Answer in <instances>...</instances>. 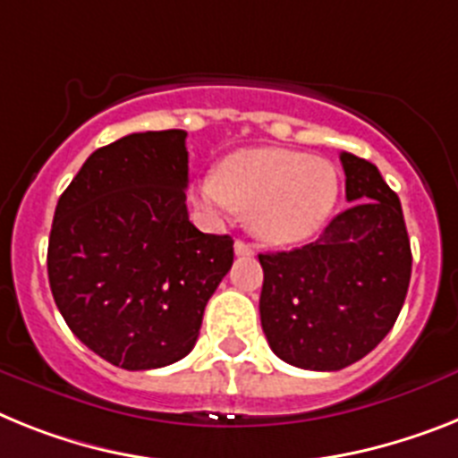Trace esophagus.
<instances>
[{"mask_svg": "<svg viewBox=\"0 0 458 458\" xmlns=\"http://www.w3.org/2000/svg\"><path fill=\"white\" fill-rule=\"evenodd\" d=\"M235 253H237V256H253V249L249 247L247 242L237 240L235 242Z\"/></svg>", "mask_w": 458, "mask_h": 458, "instance_id": "esophagus-1", "label": "esophagus"}]
</instances>
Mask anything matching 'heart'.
Masks as SVG:
<instances>
[{
  "label": "heart",
  "instance_id": "1",
  "mask_svg": "<svg viewBox=\"0 0 458 458\" xmlns=\"http://www.w3.org/2000/svg\"><path fill=\"white\" fill-rule=\"evenodd\" d=\"M340 195L335 165L310 153L259 146L223 157L216 174L198 179L193 199L211 218L249 211V228L270 244L314 235Z\"/></svg>",
  "mask_w": 458,
  "mask_h": 458
}]
</instances>
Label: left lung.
Returning a JSON list of instances; mask_svg holds the SVG:
<instances>
[{
  "mask_svg": "<svg viewBox=\"0 0 458 458\" xmlns=\"http://www.w3.org/2000/svg\"><path fill=\"white\" fill-rule=\"evenodd\" d=\"M340 160L353 205L305 247L259 253L263 333L302 370H342L370 353L394 328L412 275L398 195L372 163Z\"/></svg>",
  "mask_w": 458,
  "mask_h": 458,
  "instance_id": "8db88e82",
  "label": "left lung"
}]
</instances>
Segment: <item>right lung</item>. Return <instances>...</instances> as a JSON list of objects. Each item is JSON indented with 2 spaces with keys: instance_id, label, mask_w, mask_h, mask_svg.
Returning a JSON list of instances; mask_svg holds the SVG:
<instances>
[{
  "instance_id": "obj_1",
  "label": "right lung",
  "mask_w": 458,
  "mask_h": 458,
  "mask_svg": "<svg viewBox=\"0 0 458 458\" xmlns=\"http://www.w3.org/2000/svg\"><path fill=\"white\" fill-rule=\"evenodd\" d=\"M186 186V132H134L92 153L57 199L53 298L111 366L153 370L191 353L233 265V237L188 221Z\"/></svg>"
}]
</instances>
